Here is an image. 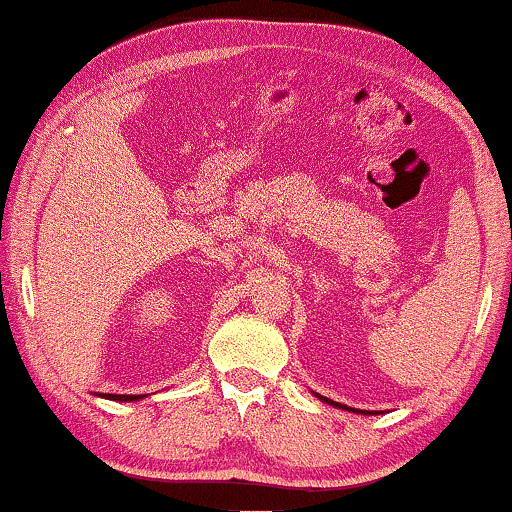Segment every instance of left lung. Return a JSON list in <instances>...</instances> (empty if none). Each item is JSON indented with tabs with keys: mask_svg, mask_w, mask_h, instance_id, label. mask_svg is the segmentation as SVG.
I'll list each match as a JSON object with an SVG mask.
<instances>
[{
	"mask_svg": "<svg viewBox=\"0 0 512 512\" xmlns=\"http://www.w3.org/2000/svg\"><path fill=\"white\" fill-rule=\"evenodd\" d=\"M314 395L321 399V402H325V404H330V406H335V409H344V411H353V413H372V411H360V409H351V406H346V404H339V402H332V399H328V397H323V395H318V392H314Z\"/></svg>",
	"mask_w": 512,
	"mask_h": 512,
	"instance_id": "8db88e82",
	"label": "left lung"
}]
</instances>
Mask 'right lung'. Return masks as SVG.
I'll return each instance as SVG.
<instances>
[{
    "mask_svg": "<svg viewBox=\"0 0 512 512\" xmlns=\"http://www.w3.org/2000/svg\"><path fill=\"white\" fill-rule=\"evenodd\" d=\"M96 395L113 399V402H138V399L145 397V395H103V392H96Z\"/></svg>",
    "mask_w": 512,
    "mask_h": 512,
    "instance_id": "right-lung-1",
    "label": "right lung"
}]
</instances>
